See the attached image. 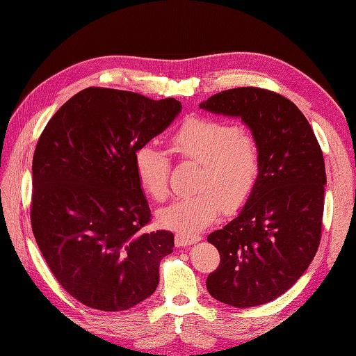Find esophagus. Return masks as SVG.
<instances>
[{"label":"esophagus","instance_id":"34e87169","mask_svg":"<svg viewBox=\"0 0 356 356\" xmlns=\"http://www.w3.org/2000/svg\"><path fill=\"white\" fill-rule=\"evenodd\" d=\"M200 241V236L197 234H191V233H184V232H178L175 234V245L177 246H188Z\"/></svg>","mask_w":356,"mask_h":356}]
</instances>
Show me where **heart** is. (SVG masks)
<instances>
[{
  "mask_svg": "<svg viewBox=\"0 0 356 356\" xmlns=\"http://www.w3.org/2000/svg\"><path fill=\"white\" fill-rule=\"evenodd\" d=\"M175 154L200 163L196 195L181 196L160 209L157 221L165 229L197 232L208 227L220 215L239 208L250 197L261 170L260 149L252 135L239 126L193 117L170 136ZM139 184L156 202L168 196L170 163L163 152L152 144L143 145L135 154Z\"/></svg>",
  "mask_w": 356,
  "mask_h": 356,
  "instance_id": "heart-1",
  "label": "heart"
}]
</instances>
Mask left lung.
Instances as JSON below:
<instances>
[{"mask_svg":"<svg viewBox=\"0 0 356 356\" xmlns=\"http://www.w3.org/2000/svg\"><path fill=\"white\" fill-rule=\"evenodd\" d=\"M199 106L239 117L261 159L260 177L238 217L208 236L221 260L207 288L224 305H266L298 281L318 251L327 184L324 156L303 113L279 93L238 88Z\"/></svg>","mask_w":356,"mask_h":356,"instance_id":"left-lung-1","label":"left lung"}]
</instances>
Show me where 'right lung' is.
<instances>
[{
  "mask_svg": "<svg viewBox=\"0 0 356 356\" xmlns=\"http://www.w3.org/2000/svg\"><path fill=\"white\" fill-rule=\"evenodd\" d=\"M181 108L174 98L88 88L42 131L32 160V232L51 273L80 303L120 312L156 291L174 234L143 230L152 211L135 154Z\"/></svg>",
  "mask_w": 356,
  "mask_h": 356,
  "instance_id": "add662e5",
  "label": "right lung"
}]
</instances>
